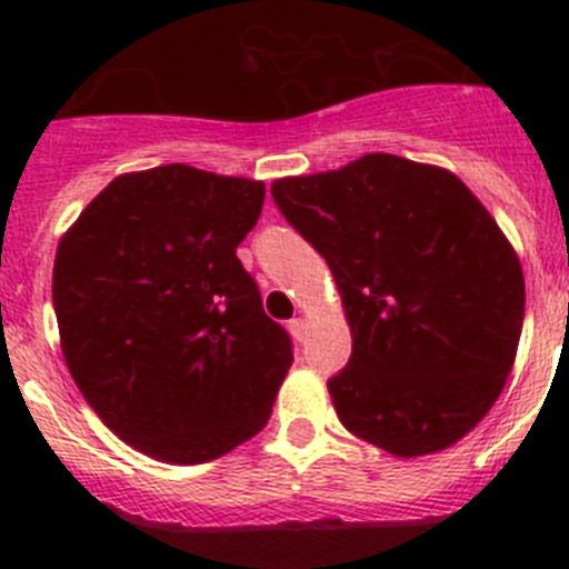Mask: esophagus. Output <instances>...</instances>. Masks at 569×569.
Listing matches in <instances>:
<instances>
[{"mask_svg": "<svg viewBox=\"0 0 569 569\" xmlns=\"http://www.w3.org/2000/svg\"><path fill=\"white\" fill-rule=\"evenodd\" d=\"M288 328H290V333H293L296 341L308 339V321H305V319H290Z\"/></svg>", "mask_w": 569, "mask_h": 569, "instance_id": "1", "label": "esophagus"}]
</instances>
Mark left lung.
<instances>
[{
	"mask_svg": "<svg viewBox=\"0 0 569 569\" xmlns=\"http://www.w3.org/2000/svg\"><path fill=\"white\" fill-rule=\"evenodd\" d=\"M276 208L325 256L353 353L328 381L341 425L413 459L479 425L510 376L525 276L485 204L450 170L367 153L279 179Z\"/></svg>",
	"mask_w": 569,
	"mask_h": 569,
	"instance_id": "obj_1",
	"label": "left lung"
}]
</instances>
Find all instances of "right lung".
<instances>
[{"label":"right lung","mask_w":569,"mask_h":569,"mask_svg":"<svg viewBox=\"0 0 569 569\" xmlns=\"http://www.w3.org/2000/svg\"><path fill=\"white\" fill-rule=\"evenodd\" d=\"M261 204V182L162 164L116 176L59 241L70 376L150 459L202 465L268 425L293 341L236 256Z\"/></svg>","instance_id":"add662e5"}]
</instances>
